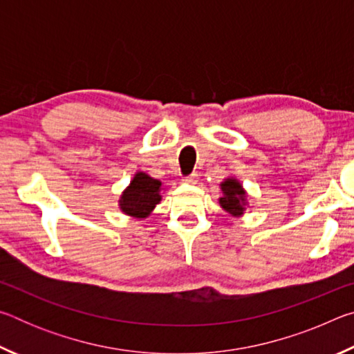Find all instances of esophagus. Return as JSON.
Segmentation results:
<instances>
[{
  "label": "esophagus",
  "mask_w": 354,
  "mask_h": 354,
  "mask_svg": "<svg viewBox=\"0 0 354 354\" xmlns=\"http://www.w3.org/2000/svg\"><path fill=\"white\" fill-rule=\"evenodd\" d=\"M196 179H198V175H196V173H192V175L183 178V183L184 184H195Z\"/></svg>",
  "instance_id": "34e87169"
}]
</instances>
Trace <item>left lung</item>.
Here are the masks:
<instances>
[{
  "label": "left lung",
  "instance_id": "8db88e82",
  "mask_svg": "<svg viewBox=\"0 0 354 354\" xmlns=\"http://www.w3.org/2000/svg\"><path fill=\"white\" fill-rule=\"evenodd\" d=\"M221 194L223 196L218 200L220 206L225 209L232 217H241L247 207V192L242 187V184L236 178H226L220 184Z\"/></svg>",
  "mask_w": 354,
  "mask_h": 354
}]
</instances>
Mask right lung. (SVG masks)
<instances>
[{"instance_id": "1", "label": "right lung", "mask_w": 354, "mask_h": 354, "mask_svg": "<svg viewBox=\"0 0 354 354\" xmlns=\"http://www.w3.org/2000/svg\"><path fill=\"white\" fill-rule=\"evenodd\" d=\"M160 187H162V183L158 181V179L151 178L143 171H137L133 181L120 196V209L129 217H148L156 205H159V201L162 200Z\"/></svg>"}]
</instances>
